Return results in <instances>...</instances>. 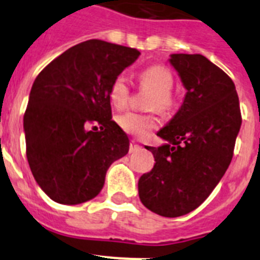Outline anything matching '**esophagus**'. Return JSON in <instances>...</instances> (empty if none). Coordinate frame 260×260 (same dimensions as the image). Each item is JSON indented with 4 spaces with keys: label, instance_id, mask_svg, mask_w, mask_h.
Returning a JSON list of instances; mask_svg holds the SVG:
<instances>
[{
    "label": "esophagus",
    "instance_id": "obj_1",
    "mask_svg": "<svg viewBox=\"0 0 260 260\" xmlns=\"http://www.w3.org/2000/svg\"><path fill=\"white\" fill-rule=\"evenodd\" d=\"M139 148H141V146H139L137 142H134V141L130 142V147H128V151H130V152H135V151H138Z\"/></svg>",
    "mask_w": 260,
    "mask_h": 260
}]
</instances>
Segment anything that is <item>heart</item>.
Instances as JSON below:
<instances>
[{
    "label": "heart",
    "mask_w": 260,
    "mask_h": 260,
    "mask_svg": "<svg viewBox=\"0 0 260 260\" xmlns=\"http://www.w3.org/2000/svg\"><path fill=\"white\" fill-rule=\"evenodd\" d=\"M138 82L142 89L151 91L148 108L157 109L160 112H168L174 105L172 95L174 79L171 70L164 65H151L138 74ZM130 99V86L125 75H117L109 87V100L116 108L126 107ZM119 127L123 132L138 138L146 137L151 130L157 126V118L155 114L126 112L119 114L117 118Z\"/></svg>",
    "instance_id": "1"
}]
</instances>
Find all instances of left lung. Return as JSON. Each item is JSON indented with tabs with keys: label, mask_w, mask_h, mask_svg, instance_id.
I'll list each match as a JSON object with an SVG mask.
<instances>
[{
	"label": "left lung",
	"mask_w": 260,
	"mask_h": 260,
	"mask_svg": "<svg viewBox=\"0 0 260 260\" xmlns=\"http://www.w3.org/2000/svg\"><path fill=\"white\" fill-rule=\"evenodd\" d=\"M187 89L180 110L157 135L167 144L148 147L152 171L139 178L142 203L165 217L198 208L220 182L240 132V100L233 80L202 54H172Z\"/></svg>",
	"instance_id": "obj_1"
}]
</instances>
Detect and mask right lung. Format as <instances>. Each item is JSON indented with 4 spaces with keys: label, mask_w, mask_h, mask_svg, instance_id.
<instances>
[{
    "label": "right lung",
    "mask_w": 260,
    "mask_h": 260,
    "mask_svg": "<svg viewBox=\"0 0 260 260\" xmlns=\"http://www.w3.org/2000/svg\"><path fill=\"white\" fill-rule=\"evenodd\" d=\"M141 52L87 40L53 59L36 77L23 126L31 172L61 204H79L102 191L110 164L128 152V138L112 119V80ZM92 123L101 130H88Z\"/></svg>",
    "instance_id": "right-lung-1"
}]
</instances>
